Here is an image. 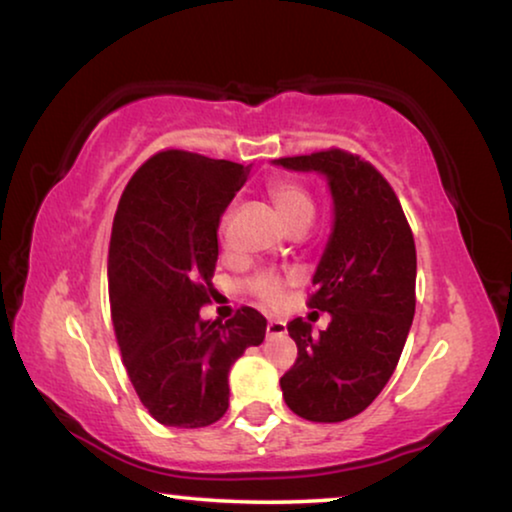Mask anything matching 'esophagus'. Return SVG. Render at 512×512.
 <instances>
[{"label":"esophagus","mask_w":512,"mask_h":512,"mask_svg":"<svg viewBox=\"0 0 512 512\" xmlns=\"http://www.w3.org/2000/svg\"><path fill=\"white\" fill-rule=\"evenodd\" d=\"M265 333H268V338H275V335H284L286 333V324H284V321L270 319L268 321V328H265Z\"/></svg>","instance_id":"obj_1"}]
</instances>
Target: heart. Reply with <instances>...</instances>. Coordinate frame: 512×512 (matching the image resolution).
<instances>
[{
  "instance_id": "obj_1",
  "label": "heart",
  "mask_w": 512,
  "mask_h": 512,
  "mask_svg": "<svg viewBox=\"0 0 512 512\" xmlns=\"http://www.w3.org/2000/svg\"><path fill=\"white\" fill-rule=\"evenodd\" d=\"M268 198L272 205H275L279 219L284 221L286 228L298 226V223H310L314 216V202L310 198V193L305 191L303 186L296 184V181L282 179V181H272L268 186ZM228 216H223L221 221V233L226 228ZM293 277L282 275L277 270H263L254 275L247 282V291L251 296L261 300L263 305L275 307L282 303L284 293H286V284L291 282Z\"/></svg>"
}]
</instances>
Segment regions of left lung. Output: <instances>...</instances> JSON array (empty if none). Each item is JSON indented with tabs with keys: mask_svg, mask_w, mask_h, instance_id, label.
Listing matches in <instances>:
<instances>
[{
	"mask_svg": "<svg viewBox=\"0 0 512 512\" xmlns=\"http://www.w3.org/2000/svg\"><path fill=\"white\" fill-rule=\"evenodd\" d=\"M275 165L324 174L333 198V230L307 303L331 324L319 335L300 317L286 326L298 359L279 384L298 417L345 422L375 401L401 359L415 317V237L394 188L356 153L328 149Z\"/></svg>",
	"mask_w": 512,
	"mask_h": 512,
	"instance_id": "left-lung-1",
	"label": "left lung"
}]
</instances>
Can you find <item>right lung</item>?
<instances>
[{
  "mask_svg": "<svg viewBox=\"0 0 512 512\" xmlns=\"http://www.w3.org/2000/svg\"><path fill=\"white\" fill-rule=\"evenodd\" d=\"M249 167L160 151L125 186L109 242L111 321L139 401L156 422L200 429L226 415L228 373L268 321L240 307L226 324L200 319L214 293L221 214Z\"/></svg>",
  "mask_w": 512,
  "mask_h": 512,
  "instance_id": "add662e5",
  "label": "right lung"
}]
</instances>
